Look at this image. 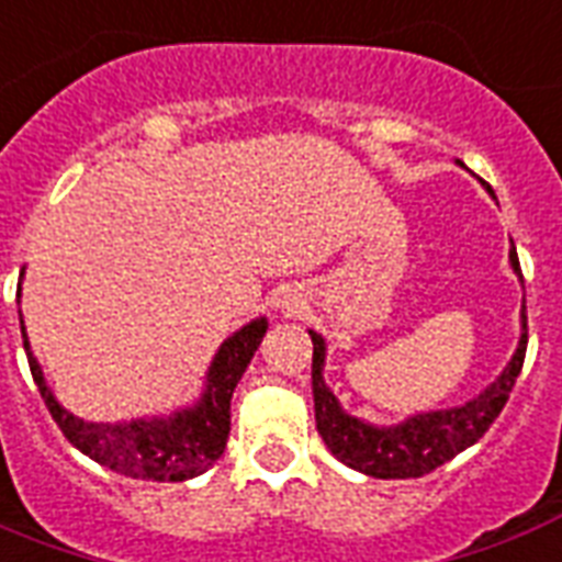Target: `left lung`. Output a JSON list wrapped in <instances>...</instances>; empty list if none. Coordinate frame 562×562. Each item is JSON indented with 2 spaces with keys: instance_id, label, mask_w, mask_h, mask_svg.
<instances>
[{
  "instance_id": "8db88e82",
  "label": "left lung",
  "mask_w": 562,
  "mask_h": 562,
  "mask_svg": "<svg viewBox=\"0 0 562 562\" xmlns=\"http://www.w3.org/2000/svg\"><path fill=\"white\" fill-rule=\"evenodd\" d=\"M509 268L521 280L519 256L516 247L509 250ZM312 336V397H315V424L329 453L348 469H357L368 477L380 481H406V477H422L434 469L453 460L457 453L477 442L490 424L495 422L507 404L509 392L521 374L525 350H528V315H525V300H521V333L516 353L509 357L495 380H492L481 395L460 406L448 409H430V413H415L397 424H371L366 418L350 415L341 401L333 395V389L324 380L327 366V341L321 333L310 329Z\"/></svg>"
}]
</instances>
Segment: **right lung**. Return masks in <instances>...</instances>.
<instances>
[{
	"label": "right lung",
	"instance_id": "obj_1",
	"mask_svg": "<svg viewBox=\"0 0 562 562\" xmlns=\"http://www.w3.org/2000/svg\"><path fill=\"white\" fill-rule=\"evenodd\" d=\"M265 333H268V318L259 315L224 338V345L217 348L212 366L205 371L203 392L194 404L179 406L167 415L132 418V422H85L70 409H64L61 401L46 385L41 362L34 359L25 324L23 348L43 404L49 406L55 424L61 427L72 448H79L85 457L132 481L182 483L212 469L214 460H221L229 439V401L250 366L252 353L262 345Z\"/></svg>",
	"mask_w": 562,
	"mask_h": 562
}]
</instances>
